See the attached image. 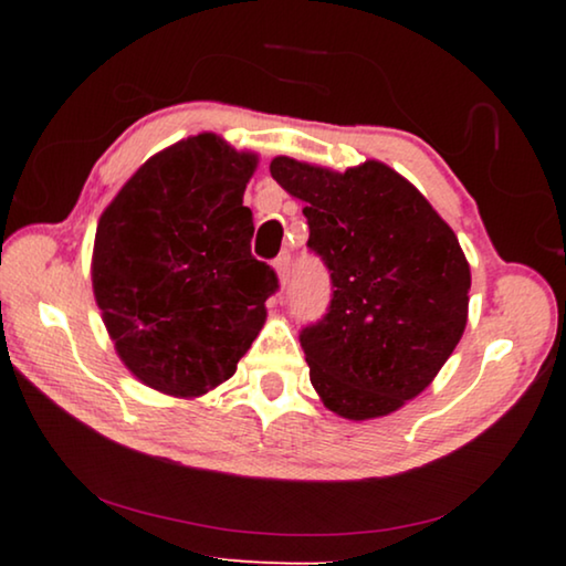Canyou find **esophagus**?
<instances>
[{"label":"esophagus","instance_id":"1","mask_svg":"<svg viewBox=\"0 0 566 566\" xmlns=\"http://www.w3.org/2000/svg\"><path fill=\"white\" fill-rule=\"evenodd\" d=\"M274 270L276 276H280V286L286 290V284H290V270H292V256L290 254H282L274 260Z\"/></svg>","mask_w":566,"mask_h":566}]
</instances>
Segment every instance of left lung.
<instances>
[{"instance_id":"8db88e82","label":"left lung","mask_w":566,"mask_h":566,"mask_svg":"<svg viewBox=\"0 0 566 566\" xmlns=\"http://www.w3.org/2000/svg\"><path fill=\"white\" fill-rule=\"evenodd\" d=\"M272 177L304 202L306 247L332 302L300 334L312 387L344 419H375L424 391L462 339L467 256L417 187L381 161L332 171L276 157Z\"/></svg>"}]
</instances>
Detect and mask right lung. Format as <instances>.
<instances>
[{
  "mask_svg": "<svg viewBox=\"0 0 566 566\" xmlns=\"http://www.w3.org/2000/svg\"><path fill=\"white\" fill-rule=\"evenodd\" d=\"M254 169L256 155L205 132L147 159L104 209L94 300L142 385L202 397L234 375L264 327L280 284L249 249L242 199Z\"/></svg>",
  "mask_w": 566,
  "mask_h": 566,
  "instance_id": "right-lung-1",
  "label": "right lung"
}]
</instances>
